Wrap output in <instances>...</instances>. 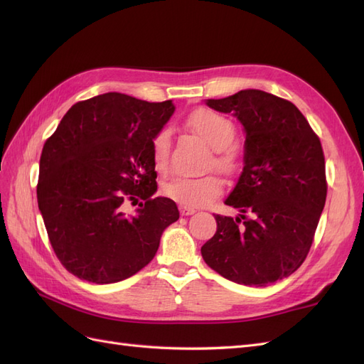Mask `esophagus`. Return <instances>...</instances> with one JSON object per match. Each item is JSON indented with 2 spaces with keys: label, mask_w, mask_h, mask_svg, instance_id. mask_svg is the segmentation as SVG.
Instances as JSON below:
<instances>
[{
  "label": "esophagus",
  "mask_w": 364,
  "mask_h": 364,
  "mask_svg": "<svg viewBox=\"0 0 364 364\" xmlns=\"http://www.w3.org/2000/svg\"><path fill=\"white\" fill-rule=\"evenodd\" d=\"M179 213L182 215H193L196 213V209L191 206H185V205H179Z\"/></svg>",
  "instance_id": "1"
}]
</instances>
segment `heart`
<instances>
[{
    "instance_id": "heart-1",
    "label": "heart",
    "mask_w": 364,
    "mask_h": 364,
    "mask_svg": "<svg viewBox=\"0 0 364 364\" xmlns=\"http://www.w3.org/2000/svg\"><path fill=\"white\" fill-rule=\"evenodd\" d=\"M186 124L199 136L205 144L214 149L211 164L220 171L226 174L234 173L238 167V155L230 147L232 144L237 129L234 123L226 117L220 115L209 109H199L193 112ZM171 149V132L164 127L156 132L151 139V156L158 170H165L168 165ZM223 191V182L217 174H206L200 178H185L178 176L165 181L161 185V193L164 197L174 200L185 206H203L213 202Z\"/></svg>"
}]
</instances>
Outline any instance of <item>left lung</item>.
Wrapping results in <instances>:
<instances>
[{"label": "left lung", "instance_id": "left-lung-1", "mask_svg": "<svg viewBox=\"0 0 364 364\" xmlns=\"http://www.w3.org/2000/svg\"><path fill=\"white\" fill-rule=\"evenodd\" d=\"M206 105L235 115L246 144L243 173L225 200L241 214L215 215L202 257L229 281L264 287L299 269L313 245L328 190L321 139L291 102L259 90Z\"/></svg>", "mask_w": 364, "mask_h": 364}]
</instances>
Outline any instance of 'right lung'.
<instances>
[{"label": "right lung", "mask_w": 364, "mask_h": 364, "mask_svg": "<svg viewBox=\"0 0 364 364\" xmlns=\"http://www.w3.org/2000/svg\"><path fill=\"white\" fill-rule=\"evenodd\" d=\"M173 112L171 100L107 92L73 105L46 141L38 205L54 253L74 277L95 284L130 278L179 218L173 200L151 197V139ZM130 203H139L132 218L124 213Z\"/></svg>", "instance_id": "add662e5"}]
</instances>
